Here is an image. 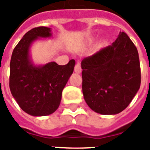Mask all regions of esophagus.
<instances>
[{"label": "esophagus", "instance_id": "1", "mask_svg": "<svg viewBox=\"0 0 150 150\" xmlns=\"http://www.w3.org/2000/svg\"><path fill=\"white\" fill-rule=\"evenodd\" d=\"M74 71H75V72H77V73H81V72H82L81 65H80V63H79L78 62L76 63V65L74 67Z\"/></svg>", "mask_w": 150, "mask_h": 150}]
</instances>
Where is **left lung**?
I'll return each instance as SVG.
<instances>
[{"mask_svg": "<svg viewBox=\"0 0 150 150\" xmlns=\"http://www.w3.org/2000/svg\"><path fill=\"white\" fill-rule=\"evenodd\" d=\"M81 66L84 99L98 113L122 112L140 88L138 50L124 32L112 45L85 57Z\"/></svg>", "mask_w": 150, "mask_h": 150, "instance_id": "obj_1", "label": "left lung"}]
</instances>
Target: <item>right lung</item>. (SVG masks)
Returning a JSON list of instances; mask_svg holds the SVG:
<instances>
[{
	"mask_svg": "<svg viewBox=\"0 0 150 150\" xmlns=\"http://www.w3.org/2000/svg\"><path fill=\"white\" fill-rule=\"evenodd\" d=\"M51 36L49 27L38 26L30 30L16 46L11 58V93L21 108L32 116L49 115L58 108L62 90L75 66L73 59L66 65L55 62L42 66L32 63L29 55L32 42Z\"/></svg>",
	"mask_w": 150,
	"mask_h": 150,
	"instance_id": "right-lung-1",
	"label": "right lung"
}]
</instances>
